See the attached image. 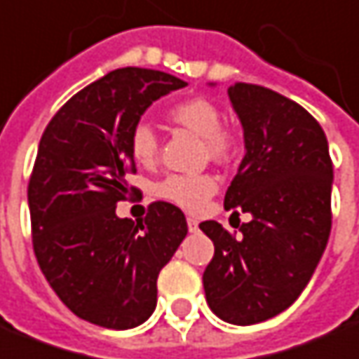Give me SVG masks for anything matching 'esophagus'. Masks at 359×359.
Returning a JSON list of instances; mask_svg holds the SVG:
<instances>
[{"mask_svg":"<svg viewBox=\"0 0 359 359\" xmlns=\"http://www.w3.org/2000/svg\"><path fill=\"white\" fill-rule=\"evenodd\" d=\"M187 228L189 232H199V222L195 218H187Z\"/></svg>","mask_w":359,"mask_h":359,"instance_id":"1","label":"esophagus"}]
</instances>
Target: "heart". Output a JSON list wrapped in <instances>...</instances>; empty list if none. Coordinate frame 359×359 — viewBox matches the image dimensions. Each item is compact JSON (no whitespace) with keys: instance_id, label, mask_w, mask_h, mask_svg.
Instances as JSON below:
<instances>
[{"instance_id":"obj_1","label":"heart","mask_w":359,"mask_h":359,"mask_svg":"<svg viewBox=\"0 0 359 359\" xmlns=\"http://www.w3.org/2000/svg\"><path fill=\"white\" fill-rule=\"evenodd\" d=\"M168 118L187 131L199 135L205 144V154L215 162H226L236 151V139L228 127L220 126L222 111L215 102L203 96L175 104ZM129 152L137 164L149 166L158 156V139L149 123H137L129 133ZM218 189V182L210 174H172L162 180L156 191L162 199L174 203L184 210L197 212Z\"/></svg>"}]
</instances>
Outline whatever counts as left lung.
Returning a JSON list of instances; mask_svg holds the SVG:
<instances>
[{"instance_id": "obj_1", "label": "left lung", "mask_w": 359, "mask_h": 359, "mask_svg": "<svg viewBox=\"0 0 359 359\" xmlns=\"http://www.w3.org/2000/svg\"><path fill=\"white\" fill-rule=\"evenodd\" d=\"M228 96L245 156L224 208L253 216L240 238L215 220L199 228L215 243L203 274L208 307L222 321L255 325L288 309L304 292L329 241L332 160L319 121L271 88L236 83Z\"/></svg>"}]
</instances>
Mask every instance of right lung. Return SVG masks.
<instances>
[{"label": "right lung", "mask_w": 359, "mask_h": 359, "mask_svg": "<svg viewBox=\"0 0 359 359\" xmlns=\"http://www.w3.org/2000/svg\"><path fill=\"white\" fill-rule=\"evenodd\" d=\"M164 71H110L63 104L42 133L29 180L32 248L53 292L85 321L126 330L156 307V280L187 236L184 212L154 201L143 220L118 218L139 195L129 133L160 96L184 88Z\"/></svg>", "instance_id": "1"}]
</instances>
